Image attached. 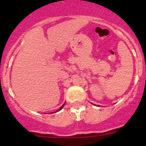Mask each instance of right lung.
Wrapping results in <instances>:
<instances>
[{
	"label": "right lung",
	"instance_id": "obj_1",
	"mask_svg": "<svg viewBox=\"0 0 146 146\" xmlns=\"http://www.w3.org/2000/svg\"><path fill=\"white\" fill-rule=\"evenodd\" d=\"M65 105V103H64V104H63V105L62 106H61V107H60V109H59V110H58V111H60V110H61V109H62L63 108V107H64V106ZM57 111H56V112H57Z\"/></svg>",
	"mask_w": 146,
	"mask_h": 146
}]
</instances>
